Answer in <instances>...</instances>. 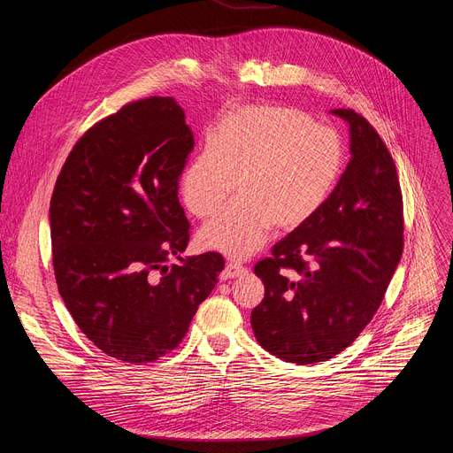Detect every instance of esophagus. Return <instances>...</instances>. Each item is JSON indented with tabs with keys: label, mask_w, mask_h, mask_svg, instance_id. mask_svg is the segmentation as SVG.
I'll return each mask as SVG.
<instances>
[{
	"label": "esophagus",
	"mask_w": 453,
	"mask_h": 453,
	"mask_svg": "<svg viewBox=\"0 0 453 453\" xmlns=\"http://www.w3.org/2000/svg\"><path fill=\"white\" fill-rule=\"evenodd\" d=\"M247 271L240 265V264H236V262H231V264H227L226 265V269H224V273H222V280L226 281V280H234V278H238V276H242V274H245Z\"/></svg>",
	"instance_id": "1"
}]
</instances>
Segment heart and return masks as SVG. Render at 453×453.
Listing matches in <instances>:
<instances>
[{
	"label": "heart",
	"mask_w": 453,
	"mask_h": 453,
	"mask_svg": "<svg viewBox=\"0 0 453 453\" xmlns=\"http://www.w3.org/2000/svg\"><path fill=\"white\" fill-rule=\"evenodd\" d=\"M342 170V143L330 127L292 107L256 105L220 121L210 143L180 175L184 208L213 215L231 196L236 204L199 231V245L233 260L260 250L271 229L292 231L332 196Z\"/></svg>",
	"instance_id": "b5f03b06"
}]
</instances>
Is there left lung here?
Listing matches in <instances>:
<instances>
[{"instance_id":"1","label":"left lung","mask_w":453,"mask_h":453,"mask_svg":"<svg viewBox=\"0 0 453 453\" xmlns=\"http://www.w3.org/2000/svg\"><path fill=\"white\" fill-rule=\"evenodd\" d=\"M330 112L349 127V163L325 206L254 267L265 285L250 313L254 337L297 365L325 362L360 335L403 250L402 189L389 150L355 111Z\"/></svg>"}]
</instances>
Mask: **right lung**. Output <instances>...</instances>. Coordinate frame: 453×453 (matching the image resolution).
<instances>
[{"mask_svg": "<svg viewBox=\"0 0 453 453\" xmlns=\"http://www.w3.org/2000/svg\"><path fill=\"white\" fill-rule=\"evenodd\" d=\"M193 133L172 96L125 105L79 140L50 203L58 294L82 334L128 364L184 339L224 269L220 254L182 256L189 224L177 180ZM180 260L170 270L165 262Z\"/></svg>", "mask_w": 453, "mask_h": 453, "instance_id": "right-lung-1", "label": "right lung"}]
</instances>
